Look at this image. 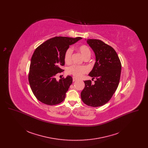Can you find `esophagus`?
Returning <instances> with one entry per match:
<instances>
[{"mask_svg": "<svg viewBox=\"0 0 148 148\" xmlns=\"http://www.w3.org/2000/svg\"><path fill=\"white\" fill-rule=\"evenodd\" d=\"M77 80V79H75V77H73V82H75Z\"/></svg>", "mask_w": 148, "mask_h": 148, "instance_id": "esophagus-1", "label": "esophagus"}]
</instances>
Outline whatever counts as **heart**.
Masks as SVG:
<instances>
[{"label":"heart","mask_w":148,"mask_h":148,"mask_svg":"<svg viewBox=\"0 0 148 148\" xmlns=\"http://www.w3.org/2000/svg\"><path fill=\"white\" fill-rule=\"evenodd\" d=\"M78 51L81 54V55L85 59L87 58H90L91 56V51L89 47L85 45L80 46L78 48ZM73 53V49L69 48L66 50L64 55V60L66 63H69L71 60V57ZM87 68L84 66H77L72 65L68 69V73L73 75L76 78H80L83 75L87 72Z\"/></svg>","instance_id":"obj_1"}]
</instances>
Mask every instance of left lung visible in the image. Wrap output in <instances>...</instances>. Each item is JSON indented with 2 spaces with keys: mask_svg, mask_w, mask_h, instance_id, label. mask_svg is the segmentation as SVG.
Wrapping results in <instances>:
<instances>
[{
  "mask_svg": "<svg viewBox=\"0 0 148 148\" xmlns=\"http://www.w3.org/2000/svg\"><path fill=\"white\" fill-rule=\"evenodd\" d=\"M94 51L96 62L89 75L96 78L95 84L84 81L81 98L87 106L98 107L108 103L119 83L121 64L118 56L112 47L98 39L86 41Z\"/></svg>",
  "mask_w": 148,
  "mask_h": 148,
  "instance_id": "obj_1",
  "label": "left lung"
}]
</instances>
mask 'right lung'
I'll use <instances>...</instances> for the list:
<instances>
[{"label": "right lung", "mask_w": 148, "mask_h": 148, "mask_svg": "<svg viewBox=\"0 0 148 148\" xmlns=\"http://www.w3.org/2000/svg\"><path fill=\"white\" fill-rule=\"evenodd\" d=\"M56 36L47 40L35 50L30 65L28 79L31 89L36 99L47 105L62 103L73 82L71 76L56 80V76L63 71L64 55L69 46L82 39Z\"/></svg>", "instance_id": "add662e5"}]
</instances>
